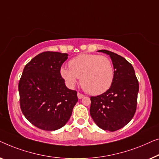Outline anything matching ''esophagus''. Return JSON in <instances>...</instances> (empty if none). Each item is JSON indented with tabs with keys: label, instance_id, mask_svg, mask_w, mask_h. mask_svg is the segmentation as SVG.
Returning <instances> with one entry per match:
<instances>
[{
	"label": "esophagus",
	"instance_id": "obj_1",
	"mask_svg": "<svg viewBox=\"0 0 159 159\" xmlns=\"http://www.w3.org/2000/svg\"><path fill=\"white\" fill-rule=\"evenodd\" d=\"M77 96H78V98H79V99H82V98H84L85 96L84 95V94H81V93H77Z\"/></svg>",
	"mask_w": 159,
	"mask_h": 159
}]
</instances>
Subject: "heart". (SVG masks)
Instances as JSON below:
<instances>
[{"label":"heart","instance_id":"heart-1","mask_svg":"<svg viewBox=\"0 0 159 159\" xmlns=\"http://www.w3.org/2000/svg\"><path fill=\"white\" fill-rule=\"evenodd\" d=\"M69 67L60 69V74L67 84L73 87L80 78L83 89L91 95L104 93L112 84L115 69L106 56L95 54H81L69 62Z\"/></svg>","mask_w":159,"mask_h":159}]
</instances>
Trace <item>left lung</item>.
Returning <instances> with one entry per match:
<instances>
[{"instance_id": "obj_1", "label": "left lung", "mask_w": 159, "mask_h": 159, "mask_svg": "<svg viewBox=\"0 0 159 159\" xmlns=\"http://www.w3.org/2000/svg\"><path fill=\"white\" fill-rule=\"evenodd\" d=\"M99 51L109 55L115 77L106 92L91 97L90 115L98 127L114 132L129 123L135 115L139 84L133 66L126 59L110 51Z\"/></svg>"}]
</instances>
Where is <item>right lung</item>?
<instances>
[{"label":"right lung","instance_id":"add662e5","mask_svg":"<svg viewBox=\"0 0 159 159\" xmlns=\"http://www.w3.org/2000/svg\"><path fill=\"white\" fill-rule=\"evenodd\" d=\"M67 53L44 52L24 67L19 83L20 107L26 120L38 128L54 131L66 125L78 102L60 75Z\"/></svg>","mask_w":159,"mask_h":159}]
</instances>
